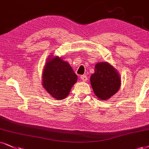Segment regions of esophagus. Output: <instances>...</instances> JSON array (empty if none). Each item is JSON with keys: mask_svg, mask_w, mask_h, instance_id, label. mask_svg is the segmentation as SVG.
Returning a JSON list of instances; mask_svg holds the SVG:
<instances>
[{"mask_svg": "<svg viewBox=\"0 0 149 149\" xmlns=\"http://www.w3.org/2000/svg\"><path fill=\"white\" fill-rule=\"evenodd\" d=\"M80 79L82 80V81H83V82H86V81H87V77L86 76H81Z\"/></svg>", "mask_w": 149, "mask_h": 149, "instance_id": "esophagus-1", "label": "esophagus"}]
</instances>
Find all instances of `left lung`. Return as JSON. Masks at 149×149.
Listing matches in <instances>:
<instances>
[{
  "label": "left lung",
  "mask_w": 149,
  "mask_h": 149,
  "mask_svg": "<svg viewBox=\"0 0 149 149\" xmlns=\"http://www.w3.org/2000/svg\"><path fill=\"white\" fill-rule=\"evenodd\" d=\"M90 82L94 93L101 100L111 97L121 86L119 73L107 62L95 64V72L91 76Z\"/></svg>",
  "instance_id": "left-lung-1"
}]
</instances>
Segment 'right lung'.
<instances>
[{
	"mask_svg": "<svg viewBox=\"0 0 149 149\" xmlns=\"http://www.w3.org/2000/svg\"><path fill=\"white\" fill-rule=\"evenodd\" d=\"M42 84L51 96L65 99L78 80V76L68 62L59 56H49L43 69Z\"/></svg>",
	"mask_w": 149,
	"mask_h": 149,
	"instance_id": "add662e5",
	"label": "right lung"
}]
</instances>
